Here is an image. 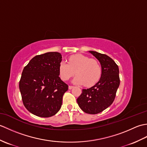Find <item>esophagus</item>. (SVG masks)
Returning <instances> with one entry per match:
<instances>
[{
  "instance_id": "obj_1",
  "label": "esophagus",
  "mask_w": 147,
  "mask_h": 147,
  "mask_svg": "<svg viewBox=\"0 0 147 147\" xmlns=\"http://www.w3.org/2000/svg\"><path fill=\"white\" fill-rule=\"evenodd\" d=\"M74 88L73 86H71V85L69 86V90H71V89H72V88Z\"/></svg>"
}]
</instances>
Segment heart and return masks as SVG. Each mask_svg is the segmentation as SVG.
I'll return each mask as SVG.
<instances>
[{"mask_svg": "<svg viewBox=\"0 0 147 147\" xmlns=\"http://www.w3.org/2000/svg\"><path fill=\"white\" fill-rule=\"evenodd\" d=\"M59 74L64 81L69 80L76 74L73 82L83 84L85 86H92L97 83L102 76V65L94 59H90L82 54L70 56L68 63L61 61L59 66Z\"/></svg>", "mask_w": 147, "mask_h": 147, "instance_id": "obj_1", "label": "heart"}]
</instances>
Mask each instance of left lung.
<instances>
[{
	"instance_id": "obj_1",
	"label": "left lung",
	"mask_w": 147,
	"mask_h": 147,
	"mask_svg": "<svg viewBox=\"0 0 147 147\" xmlns=\"http://www.w3.org/2000/svg\"><path fill=\"white\" fill-rule=\"evenodd\" d=\"M100 62L102 72L100 79L88 89H83L77 98L81 109L90 114H96L104 111L114 102L120 79L119 67L110 57L95 51H89Z\"/></svg>"
}]
</instances>
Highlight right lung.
<instances>
[{
	"label": "right lung",
	"instance_id": "right-lung-1",
	"mask_svg": "<svg viewBox=\"0 0 147 147\" xmlns=\"http://www.w3.org/2000/svg\"><path fill=\"white\" fill-rule=\"evenodd\" d=\"M62 55L52 52L36 55L24 67L19 84L24 107L41 117L53 116L60 110L68 85L59 77Z\"/></svg>",
	"mask_w": 147,
	"mask_h": 147
}]
</instances>
